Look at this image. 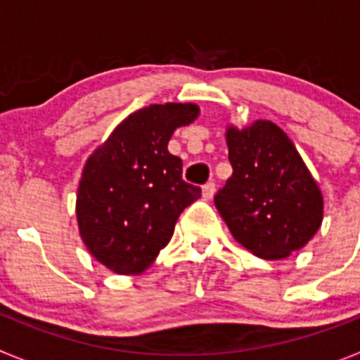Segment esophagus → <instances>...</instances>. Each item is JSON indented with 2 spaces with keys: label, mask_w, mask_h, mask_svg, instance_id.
I'll use <instances>...</instances> for the list:
<instances>
[{
  "label": "esophagus",
  "mask_w": 360,
  "mask_h": 360,
  "mask_svg": "<svg viewBox=\"0 0 360 360\" xmlns=\"http://www.w3.org/2000/svg\"><path fill=\"white\" fill-rule=\"evenodd\" d=\"M214 191H216L214 182H207V184H205V186L202 187V195H203V198H205V200H211L212 196H214Z\"/></svg>",
  "instance_id": "obj_1"
}]
</instances>
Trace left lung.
Wrapping results in <instances>:
<instances>
[{
	"mask_svg": "<svg viewBox=\"0 0 360 360\" xmlns=\"http://www.w3.org/2000/svg\"><path fill=\"white\" fill-rule=\"evenodd\" d=\"M232 176L214 205L247 250L281 259L311 240L323 221V196L292 141L270 120L229 128Z\"/></svg>",
	"mask_w": 360,
	"mask_h": 360,
	"instance_id": "left-lung-1",
	"label": "left lung"
}]
</instances>
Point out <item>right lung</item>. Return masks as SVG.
<instances>
[{
    "instance_id": "1",
    "label": "right lung",
    "mask_w": 360,
    "mask_h": 360,
    "mask_svg": "<svg viewBox=\"0 0 360 360\" xmlns=\"http://www.w3.org/2000/svg\"><path fill=\"white\" fill-rule=\"evenodd\" d=\"M198 115L195 104L135 111L88 158L77 193L79 232L91 256L117 274L142 272L173 236L202 189L182 178L171 135Z\"/></svg>"
}]
</instances>
